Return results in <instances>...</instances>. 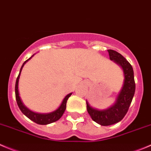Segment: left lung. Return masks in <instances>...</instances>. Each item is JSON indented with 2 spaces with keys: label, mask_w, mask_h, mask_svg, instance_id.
Listing matches in <instances>:
<instances>
[{
  "label": "left lung",
  "mask_w": 151,
  "mask_h": 151,
  "mask_svg": "<svg viewBox=\"0 0 151 151\" xmlns=\"http://www.w3.org/2000/svg\"><path fill=\"white\" fill-rule=\"evenodd\" d=\"M108 52L110 60L114 61L122 68L125 79L123 86L116 97V102L112 106L105 110L95 109L86 100L87 111L91 119L103 126L117 123L123 119L132 102L136 88L134 70L130 63L116 51L109 49Z\"/></svg>",
  "instance_id": "1"
}]
</instances>
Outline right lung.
I'll return each mask as SVG.
<instances>
[{
	"label": "right lung",
	"instance_id": "obj_1",
	"mask_svg": "<svg viewBox=\"0 0 151 151\" xmlns=\"http://www.w3.org/2000/svg\"><path fill=\"white\" fill-rule=\"evenodd\" d=\"M34 55H32L31 58H29L27 60L25 61L23 63V64L22 65L21 68H20V73L18 74V77H17V80H16L15 83V97H16V101H17V105H18L19 108L20 109V111H22L23 114L26 116H27L29 119H30L31 120L35 122V123L39 124V125H48V124L52 123V122H55L56 121H58V119H60L61 116H63V113L65 112V108H66V102L68 100V97L72 94V93H68V95L65 96V98L63 100L62 103L60 105L59 108L57 110L54 111L53 112L48 113V114H38V113H35L32 111L31 110H29L27 107H26L24 105V104L22 102L21 99H20V96H19V91H18V82H19V78H20V73H21L22 68H23L24 64L27 62L28 60L31 59V58L33 57Z\"/></svg>",
	"mask_w": 151,
	"mask_h": 151
}]
</instances>
